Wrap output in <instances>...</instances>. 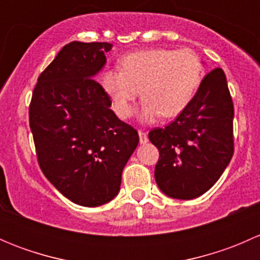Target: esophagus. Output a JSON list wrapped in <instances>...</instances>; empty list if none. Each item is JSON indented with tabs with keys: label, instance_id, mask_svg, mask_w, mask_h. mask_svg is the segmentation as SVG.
<instances>
[{
	"label": "esophagus",
	"instance_id": "obj_1",
	"mask_svg": "<svg viewBox=\"0 0 260 260\" xmlns=\"http://www.w3.org/2000/svg\"><path fill=\"white\" fill-rule=\"evenodd\" d=\"M138 136H140V143L141 145H146L148 142V137H147V133L143 131H138Z\"/></svg>",
	"mask_w": 260,
	"mask_h": 260
}]
</instances>
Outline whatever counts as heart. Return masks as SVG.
<instances>
[{
	"mask_svg": "<svg viewBox=\"0 0 260 260\" xmlns=\"http://www.w3.org/2000/svg\"><path fill=\"white\" fill-rule=\"evenodd\" d=\"M119 70L104 69L99 77L102 90L114 113L127 119L140 95L143 102L138 118L153 123L182 113L195 98L204 78L200 57L190 49L154 48L129 52L120 57Z\"/></svg>",
	"mask_w": 260,
	"mask_h": 260,
	"instance_id": "obj_1",
	"label": "heart"
}]
</instances>
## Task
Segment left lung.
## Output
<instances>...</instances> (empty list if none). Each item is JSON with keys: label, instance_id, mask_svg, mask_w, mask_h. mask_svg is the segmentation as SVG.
<instances>
[{"label": "left lung", "instance_id": "left-lung-1", "mask_svg": "<svg viewBox=\"0 0 260 260\" xmlns=\"http://www.w3.org/2000/svg\"><path fill=\"white\" fill-rule=\"evenodd\" d=\"M233 118L226 77L217 68L174 122L148 133L159 151L154 179L165 195L191 200L214 186L234 153Z\"/></svg>", "mask_w": 260, "mask_h": 260}]
</instances>
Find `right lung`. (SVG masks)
<instances>
[{"label":"right lung","mask_w":260,"mask_h":260,"mask_svg":"<svg viewBox=\"0 0 260 260\" xmlns=\"http://www.w3.org/2000/svg\"><path fill=\"white\" fill-rule=\"evenodd\" d=\"M112 48L65 45L39 77L28 111L41 171L65 198L86 208L118 195L123 169L140 142L94 80Z\"/></svg>","instance_id":"right-lung-1"}]
</instances>
